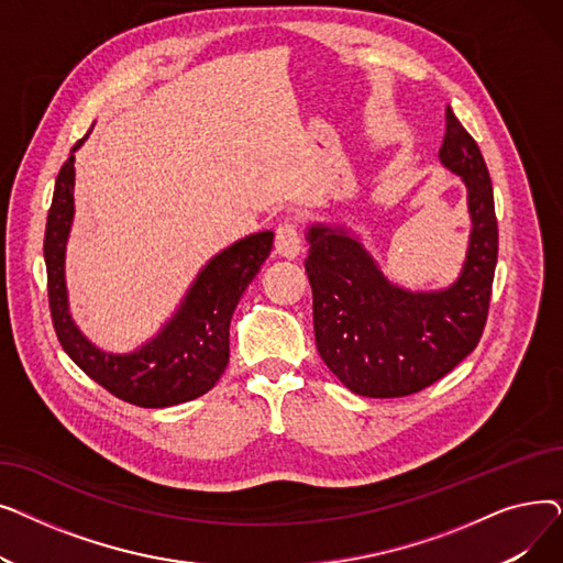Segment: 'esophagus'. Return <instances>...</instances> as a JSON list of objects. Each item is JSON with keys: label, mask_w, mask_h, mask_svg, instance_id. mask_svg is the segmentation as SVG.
Here are the masks:
<instances>
[{"label": "esophagus", "mask_w": 563, "mask_h": 563, "mask_svg": "<svg viewBox=\"0 0 563 563\" xmlns=\"http://www.w3.org/2000/svg\"><path fill=\"white\" fill-rule=\"evenodd\" d=\"M276 253L289 260L301 253V234L291 221H285L276 228Z\"/></svg>", "instance_id": "34e87169"}]
</instances>
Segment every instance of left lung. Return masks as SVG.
I'll return each mask as SVG.
<instances>
[{
    "label": "left lung",
    "mask_w": 563,
    "mask_h": 563,
    "mask_svg": "<svg viewBox=\"0 0 563 563\" xmlns=\"http://www.w3.org/2000/svg\"><path fill=\"white\" fill-rule=\"evenodd\" d=\"M438 159L465 185L472 223L452 285L406 289L380 272L356 230L344 223H310L306 230L317 351L363 397L420 393L475 351L486 327L497 264L493 185L477 141L452 109Z\"/></svg>",
    "instance_id": "left-lung-1"
}]
</instances>
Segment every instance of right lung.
<instances>
[{
	"mask_svg": "<svg viewBox=\"0 0 563 563\" xmlns=\"http://www.w3.org/2000/svg\"><path fill=\"white\" fill-rule=\"evenodd\" d=\"M56 175L45 225L49 312L58 342L73 363L118 399L141 408L191 401L217 386L230 358V319L244 289L269 257L274 232L260 230L207 260L162 329L128 353L88 340L75 323L66 285V249L75 219V153Z\"/></svg>",
	"mask_w": 563,
	"mask_h": 563,
	"instance_id": "right-lung-1",
	"label": "right lung"
}]
</instances>
